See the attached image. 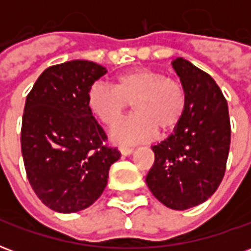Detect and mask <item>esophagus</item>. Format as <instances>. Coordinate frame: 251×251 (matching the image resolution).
Wrapping results in <instances>:
<instances>
[{
    "mask_svg": "<svg viewBox=\"0 0 251 251\" xmlns=\"http://www.w3.org/2000/svg\"><path fill=\"white\" fill-rule=\"evenodd\" d=\"M120 151H121V153L124 154V156H129V154H131V153L134 152V148H131V147H121Z\"/></svg>",
    "mask_w": 251,
    "mask_h": 251,
    "instance_id": "34e87169",
    "label": "esophagus"
}]
</instances>
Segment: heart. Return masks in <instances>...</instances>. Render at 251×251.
<instances>
[{"label": "heart", "mask_w": 251, "mask_h": 251, "mask_svg": "<svg viewBox=\"0 0 251 251\" xmlns=\"http://www.w3.org/2000/svg\"><path fill=\"white\" fill-rule=\"evenodd\" d=\"M131 103L136 115L111 130L121 144L148 141L158 130H172L184 115L187 97L179 80L153 68L125 72L117 77V86L97 80L87 91L90 113L109 127L125 117Z\"/></svg>", "instance_id": "b5f03b06"}]
</instances>
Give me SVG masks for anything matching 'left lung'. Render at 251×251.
<instances>
[{
	"label": "left lung",
	"instance_id": "8db88e82",
	"mask_svg": "<svg viewBox=\"0 0 251 251\" xmlns=\"http://www.w3.org/2000/svg\"><path fill=\"white\" fill-rule=\"evenodd\" d=\"M184 87L187 104L174 133L153 145L154 164L147 184L172 210L201 204L226 172L231 140L227 100L215 80L183 57L172 62Z\"/></svg>",
	"mask_w": 251,
	"mask_h": 251
}]
</instances>
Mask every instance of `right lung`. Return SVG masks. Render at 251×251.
<instances>
[{
    "mask_svg": "<svg viewBox=\"0 0 251 251\" xmlns=\"http://www.w3.org/2000/svg\"><path fill=\"white\" fill-rule=\"evenodd\" d=\"M107 70L88 60L51 66L26 97L21 126L25 171L37 198L72 214L93 204L121 157L87 107L90 86Z\"/></svg>",
    "mask_w": 251,
    "mask_h": 251,
    "instance_id": "obj_1",
    "label": "right lung"
}]
</instances>
